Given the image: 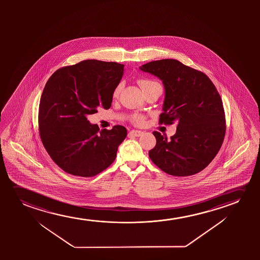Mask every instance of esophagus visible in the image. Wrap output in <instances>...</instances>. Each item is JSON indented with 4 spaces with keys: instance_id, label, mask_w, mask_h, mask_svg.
I'll return each instance as SVG.
<instances>
[{
    "instance_id": "1",
    "label": "esophagus",
    "mask_w": 260,
    "mask_h": 260,
    "mask_svg": "<svg viewBox=\"0 0 260 260\" xmlns=\"http://www.w3.org/2000/svg\"><path fill=\"white\" fill-rule=\"evenodd\" d=\"M129 134L131 135L135 136V137H140V136L143 135V132H140V131H135V129H132L129 132Z\"/></svg>"
}]
</instances>
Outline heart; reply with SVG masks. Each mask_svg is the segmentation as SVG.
Here are the masks:
<instances>
[{
  "mask_svg": "<svg viewBox=\"0 0 260 260\" xmlns=\"http://www.w3.org/2000/svg\"><path fill=\"white\" fill-rule=\"evenodd\" d=\"M152 83H154V82H152V81H149V80L141 79V80H139V84L143 89H145L146 86L152 84ZM121 89H122V84H121V83H119V84H117L116 87L114 88V90H113V94H112V96H113L114 99H116V98L119 96L120 93H121ZM131 121H132V122H133L134 124L142 125L143 123L145 122V117L143 116L142 114H135L132 115Z\"/></svg>",
  "mask_w": 260,
  "mask_h": 260,
  "instance_id": "b5f03b06",
  "label": "heart"
}]
</instances>
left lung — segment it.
Segmentation results:
<instances>
[{"mask_svg": "<svg viewBox=\"0 0 260 260\" xmlns=\"http://www.w3.org/2000/svg\"><path fill=\"white\" fill-rule=\"evenodd\" d=\"M139 68L164 82L165 100L159 123L178 122L171 139L153 132L156 145L149 151L150 159L171 176L199 173L224 141L226 125L219 93L204 73L176 59L152 61Z\"/></svg>", "mask_w": 260, "mask_h": 260, "instance_id": "1", "label": "left lung"}]
</instances>
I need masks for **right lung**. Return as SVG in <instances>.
I'll use <instances>...</instances> for the list:
<instances>
[{"mask_svg": "<svg viewBox=\"0 0 260 260\" xmlns=\"http://www.w3.org/2000/svg\"><path fill=\"white\" fill-rule=\"evenodd\" d=\"M124 64L88 59L57 69L46 82L39 105L41 140L54 162L68 174L89 178L116 158L127 129L115 125L100 131L88 114L110 108L113 90Z\"/></svg>", "mask_w": 260, "mask_h": 260, "instance_id": "obj_1", "label": "right lung"}]
</instances>
